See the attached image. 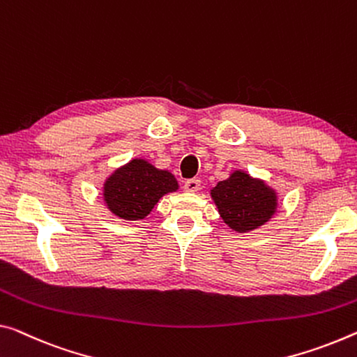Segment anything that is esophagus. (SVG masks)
<instances>
[{
    "label": "esophagus",
    "instance_id": "esophagus-1",
    "mask_svg": "<svg viewBox=\"0 0 357 357\" xmlns=\"http://www.w3.org/2000/svg\"><path fill=\"white\" fill-rule=\"evenodd\" d=\"M199 186H201L199 178H190L183 183V190L188 191V193H196V191L199 190Z\"/></svg>",
    "mask_w": 357,
    "mask_h": 357
}]
</instances>
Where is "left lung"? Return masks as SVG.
Masks as SVG:
<instances>
[{"mask_svg":"<svg viewBox=\"0 0 357 357\" xmlns=\"http://www.w3.org/2000/svg\"><path fill=\"white\" fill-rule=\"evenodd\" d=\"M211 195L225 223L239 233L261 227L276 212V193L241 171L218 182Z\"/></svg>","mask_w":357,"mask_h":357,"instance_id":"8db88e82","label":"left lung"}]
</instances>
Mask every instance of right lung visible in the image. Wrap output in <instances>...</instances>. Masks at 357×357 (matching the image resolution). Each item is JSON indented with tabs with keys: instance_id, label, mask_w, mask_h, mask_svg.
<instances>
[{
	"instance_id": "right-lung-1",
	"label": "right lung",
	"mask_w": 357,
	"mask_h": 357,
	"mask_svg": "<svg viewBox=\"0 0 357 357\" xmlns=\"http://www.w3.org/2000/svg\"><path fill=\"white\" fill-rule=\"evenodd\" d=\"M177 188L178 183L171 172L160 171L144 160H132L107 180L103 197L114 215L140 220L151 212L160 197Z\"/></svg>"
}]
</instances>
